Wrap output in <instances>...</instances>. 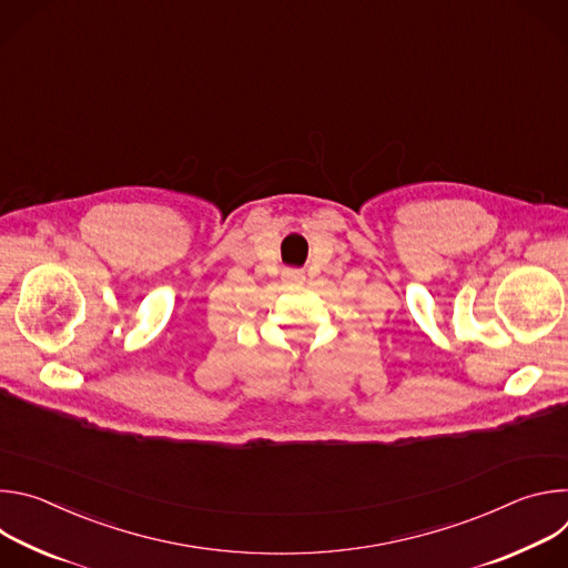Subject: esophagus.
<instances>
[{
  "mask_svg": "<svg viewBox=\"0 0 568 568\" xmlns=\"http://www.w3.org/2000/svg\"><path fill=\"white\" fill-rule=\"evenodd\" d=\"M285 278H287L290 283H303L305 276H303L301 270H287V272H285Z\"/></svg>",
  "mask_w": 568,
  "mask_h": 568,
  "instance_id": "obj_1",
  "label": "esophagus"
}]
</instances>
